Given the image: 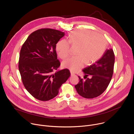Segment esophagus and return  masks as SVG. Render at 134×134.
Here are the masks:
<instances>
[{"instance_id": "1", "label": "esophagus", "mask_w": 134, "mask_h": 134, "mask_svg": "<svg viewBox=\"0 0 134 134\" xmlns=\"http://www.w3.org/2000/svg\"><path fill=\"white\" fill-rule=\"evenodd\" d=\"M70 75H71V76H72L75 75V74H74V72H72V71H70Z\"/></svg>"}]
</instances>
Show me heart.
<instances>
[{
    "label": "heart",
    "mask_w": 134,
    "mask_h": 134,
    "mask_svg": "<svg viewBox=\"0 0 134 134\" xmlns=\"http://www.w3.org/2000/svg\"><path fill=\"white\" fill-rule=\"evenodd\" d=\"M69 41L73 45L79 46L77 56L68 58L63 62V66L72 71H77L86 63L91 64L98 60L104 54L107 44L106 39L102 35L87 29L71 32ZM59 56L64 59L70 54V43L63 39L57 44Z\"/></svg>",
    "instance_id": "heart-1"
}]
</instances>
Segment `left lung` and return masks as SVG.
<instances>
[{
    "mask_svg": "<svg viewBox=\"0 0 134 134\" xmlns=\"http://www.w3.org/2000/svg\"><path fill=\"white\" fill-rule=\"evenodd\" d=\"M115 55L112 49H106L102 57L92 65L83 69L85 80L79 76L78 83L75 86L78 94L85 98H94L106 90L113 76Z\"/></svg>",
    "mask_w": 134,
    "mask_h": 134,
    "instance_id": "1",
    "label": "left lung"
}]
</instances>
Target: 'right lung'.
<instances>
[{
	"label": "right lung",
	"instance_id": "add662e5",
	"mask_svg": "<svg viewBox=\"0 0 134 134\" xmlns=\"http://www.w3.org/2000/svg\"><path fill=\"white\" fill-rule=\"evenodd\" d=\"M64 35L53 29H38L28 37L21 47L18 65L21 80L26 90L37 99L47 101L55 97L70 76L68 69L53 73L60 65L56 44Z\"/></svg>",
	"mask_w": 134,
	"mask_h": 134
}]
</instances>
